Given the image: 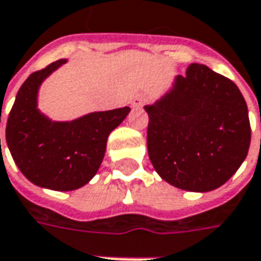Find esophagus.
<instances>
[{
    "mask_svg": "<svg viewBox=\"0 0 261 261\" xmlns=\"http://www.w3.org/2000/svg\"><path fill=\"white\" fill-rule=\"evenodd\" d=\"M146 101H147V96L144 94H139L133 98L131 103H133V107H143L146 103Z\"/></svg>",
    "mask_w": 261,
    "mask_h": 261,
    "instance_id": "esophagus-1",
    "label": "esophagus"
}]
</instances>
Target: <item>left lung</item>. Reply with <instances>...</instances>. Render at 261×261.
<instances>
[{"label": "left lung", "mask_w": 261, "mask_h": 261, "mask_svg": "<svg viewBox=\"0 0 261 261\" xmlns=\"http://www.w3.org/2000/svg\"><path fill=\"white\" fill-rule=\"evenodd\" d=\"M144 108L150 162L179 189L214 191L247 156L251 128L244 96L205 65H189L162 99Z\"/></svg>", "instance_id": "left-lung-1"}]
</instances>
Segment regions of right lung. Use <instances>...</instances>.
<instances>
[{
  "label": "right lung",
  "instance_id": "obj_1",
  "mask_svg": "<svg viewBox=\"0 0 261 261\" xmlns=\"http://www.w3.org/2000/svg\"><path fill=\"white\" fill-rule=\"evenodd\" d=\"M65 62L56 60L25 79L5 128L10 153L21 173L34 185L53 191H75L94 177L110 133L130 113L124 107L69 122L50 121L37 110V92L43 79Z\"/></svg>",
  "mask_w": 261,
  "mask_h": 261
}]
</instances>
